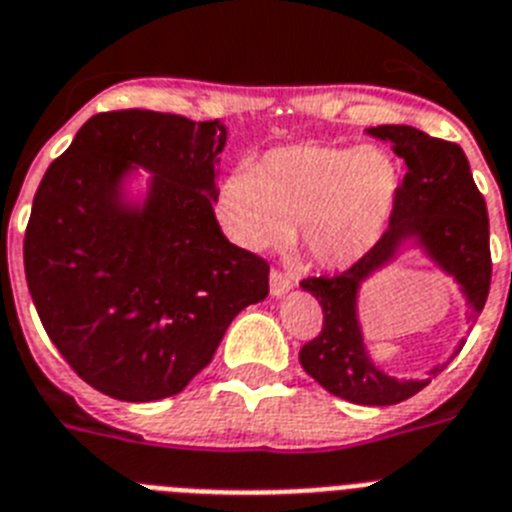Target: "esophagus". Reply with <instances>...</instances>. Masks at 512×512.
I'll return each instance as SVG.
<instances>
[{
  "instance_id": "obj_1",
  "label": "esophagus",
  "mask_w": 512,
  "mask_h": 512,
  "mask_svg": "<svg viewBox=\"0 0 512 512\" xmlns=\"http://www.w3.org/2000/svg\"><path fill=\"white\" fill-rule=\"evenodd\" d=\"M292 276H286L284 270H270V294L273 297H284V294L292 292Z\"/></svg>"
}]
</instances>
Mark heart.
I'll use <instances>...</instances> for the list:
<instances>
[{"label": "heart", "mask_w": 512, "mask_h": 512, "mask_svg": "<svg viewBox=\"0 0 512 512\" xmlns=\"http://www.w3.org/2000/svg\"><path fill=\"white\" fill-rule=\"evenodd\" d=\"M402 189L392 152L328 144L270 149L255 168L223 178L215 213L228 239L249 252L297 242L315 265L344 270L360 263L384 236Z\"/></svg>", "instance_id": "b5f03b06"}]
</instances>
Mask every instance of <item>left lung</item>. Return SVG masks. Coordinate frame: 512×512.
<instances>
[{"label":"left lung","mask_w":512,"mask_h":512,"mask_svg":"<svg viewBox=\"0 0 512 512\" xmlns=\"http://www.w3.org/2000/svg\"><path fill=\"white\" fill-rule=\"evenodd\" d=\"M365 134L392 144L405 160L400 199L386 234L360 263L339 276L305 278L299 284L323 307L321 334L299 350V363L326 392L355 405L384 407L410 400L431 378H394L373 363L357 313L365 281L418 249L458 284L473 326L489 294L492 257L486 202L458 144L434 139L413 126H378ZM460 347L463 342L455 355ZM447 363L431 368V376L442 373Z\"/></svg>","instance_id":"1"}]
</instances>
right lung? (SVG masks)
Here are the masks:
<instances>
[{"label":"right lung","instance_id":"1","mask_svg":"<svg viewBox=\"0 0 512 512\" xmlns=\"http://www.w3.org/2000/svg\"><path fill=\"white\" fill-rule=\"evenodd\" d=\"M228 131L152 110L99 112L49 165L23 242L49 339L97 392H184L236 315L268 297V263L215 220ZM150 173L139 198L138 170Z\"/></svg>","mask_w":512,"mask_h":512}]
</instances>
